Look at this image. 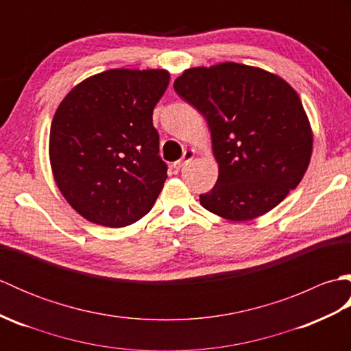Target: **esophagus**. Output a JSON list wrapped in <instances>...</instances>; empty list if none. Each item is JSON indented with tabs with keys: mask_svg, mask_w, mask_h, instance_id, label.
Here are the masks:
<instances>
[{
	"mask_svg": "<svg viewBox=\"0 0 351 351\" xmlns=\"http://www.w3.org/2000/svg\"><path fill=\"white\" fill-rule=\"evenodd\" d=\"M193 158H195V151H191V149H187V151L184 152V155H182V158L180 160V161H176V162H173V167L176 169V170H180V169H182L184 166H185V162H189V161H191Z\"/></svg>",
	"mask_w": 351,
	"mask_h": 351,
	"instance_id": "34e87169",
	"label": "esophagus"
}]
</instances>
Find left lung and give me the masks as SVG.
I'll return each mask as SVG.
<instances>
[{"mask_svg": "<svg viewBox=\"0 0 351 351\" xmlns=\"http://www.w3.org/2000/svg\"><path fill=\"white\" fill-rule=\"evenodd\" d=\"M206 119L219 178L200 205L230 221L271 211L300 184L314 134L299 95L273 72L234 62L185 69L173 83Z\"/></svg>", "mask_w": 351, "mask_h": 351, "instance_id": "obj_1", "label": "left lung"}]
</instances>
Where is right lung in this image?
Returning a JSON list of instances; mask_svg holds the SVG:
<instances>
[{
  "mask_svg": "<svg viewBox=\"0 0 351 351\" xmlns=\"http://www.w3.org/2000/svg\"><path fill=\"white\" fill-rule=\"evenodd\" d=\"M169 81L166 69H110L81 81L57 107L49 164L81 217L123 228L151 211L167 180L152 113Z\"/></svg>",
  "mask_w": 351,
  "mask_h": 351,
  "instance_id": "right-lung-1",
  "label": "right lung"
}]
</instances>
